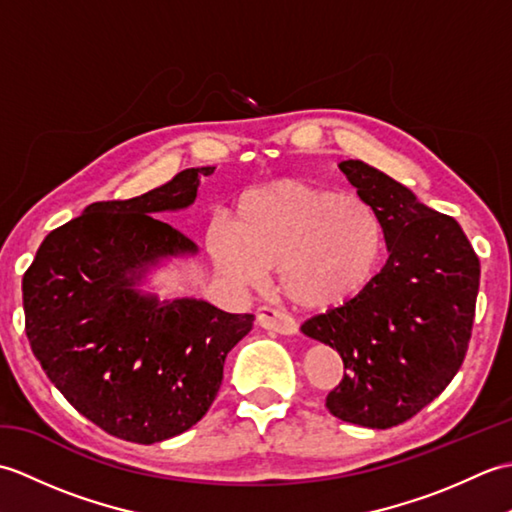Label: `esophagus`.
<instances>
[{"instance_id": "1", "label": "esophagus", "mask_w": 512, "mask_h": 512, "mask_svg": "<svg viewBox=\"0 0 512 512\" xmlns=\"http://www.w3.org/2000/svg\"><path fill=\"white\" fill-rule=\"evenodd\" d=\"M257 323L262 325L264 330H270V332H277V334H284V336H290L297 332V323L292 321L288 314L279 312L275 308L270 306H262L257 308Z\"/></svg>"}]
</instances>
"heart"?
Returning <instances> with one entry per match:
<instances>
[{
	"mask_svg": "<svg viewBox=\"0 0 512 512\" xmlns=\"http://www.w3.org/2000/svg\"><path fill=\"white\" fill-rule=\"evenodd\" d=\"M215 266L237 284L262 286L279 270L284 297L303 310L350 303L372 284L385 248L380 215L358 195L277 180L246 193L235 226L206 235Z\"/></svg>",
	"mask_w": 512,
	"mask_h": 512,
	"instance_id": "b5f03b06",
	"label": "heart"
}]
</instances>
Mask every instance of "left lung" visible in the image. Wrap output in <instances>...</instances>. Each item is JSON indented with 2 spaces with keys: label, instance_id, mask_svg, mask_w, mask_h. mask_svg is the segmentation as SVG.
<instances>
[{
  "label": "left lung",
  "instance_id": "obj_1",
  "mask_svg": "<svg viewBox=\"0 0 512 512\" xmlns=\"http://www.w3.org/2000/svg\"><path fill=\"white\" fill-rule=\"evenodd\" d=\"M339 169L380 215L389 259L361 295L308 319L301 332L330 345L347 374L325 407L389 429L438 398L469 350L480 259L453 217L429 209L361 160Z\"/></svg>",
  "mask_w": 512,
  "mask_h": 512
}]
</instances>
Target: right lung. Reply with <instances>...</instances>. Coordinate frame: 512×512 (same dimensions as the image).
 Returning <instances> with one entry per match:
<instances>
[{
    "label": "right lung",
    "instance_id": "add662e5",
    "mask_svg": "<svg viewBox=\"0 0 512 512\" xmlns=\"http://www.w3.org/2000/svg\"><path fill=\"white\" fill-rule=\"evenodd\" d=\"M213 171L184 169L138 198L90 204L43 239L21 284L43 372L76 411L127 442H162L202 420L226 354L253 328V314L136 288L160 259L198 253L156 215L187 209Z\"/></svg>",
    "mask_w": 512,
    "mask_h": 512
}]
</instances>
